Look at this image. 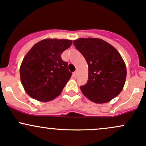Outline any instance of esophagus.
Instances as JSON below:
<instances>
[{
    "instance_id": "34e87169",
    "label": "esophagus",
    "mask_w": 146,
    "mask_h": 146,
    "mask_svg": "<svg viewBox=\"0 0 146 146\" xmlns=\"http://www.w3.org/2000/svg\"><path fill=\"white\" fill-rule=\"evenodd\" d=\"M73 76L74 78H76L78 76V74H77V72H74L73 73Z\"/></svg>"
}]
</instances>
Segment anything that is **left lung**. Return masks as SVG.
<instances>
[{"label":"left lung","instance_id":"1","mask_svg":"<svg viewBox=\"0 0 146 146\" xmlns=\"http://www.w3.org/2000/svg\"><path fill=\"white\" fill-rule=\"evenodd\" d=\"M76 49L88 65V78L80 87L87 98L95 103H106L122 91L126 79V66L118 51L99 38L74 40Z\"/></svg>","mask_w":146,"mask_h":146}]
</instances>
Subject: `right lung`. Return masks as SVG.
I'll return each instance as SVG.
<instances>
[{
    "label": "right lung",
    "mask_w": 146,
    "mask_h": 146,
    "mask_svg": "<svg viewBox=\"0 0 146 146\" xmlns=\"http://www.w3.org/2000/svg\"><path fill=\"white\" fill-rule=\"evenodd\" d=\"M72 43L69 40H43L26 55L20 67V77L30 97L48 102L61 93L72 74L61 54Z\"/></svg>",
    "instance_id": "obj_1"
}]
</instances>
